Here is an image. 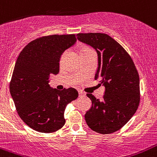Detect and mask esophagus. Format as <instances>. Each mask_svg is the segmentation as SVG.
Wrapping results in <instances>:
<instances>
[{"label":"esophagus","instance_id":"obj_1","mask_svg":"<svg viewBox=\"0 0 157 157\" xmlns=\"http://www.w3.org/2000/svg\"><path fill=\"white\" fill-rule=\"evenodd\" d=\"M78 93H79V96H85V92H83L81 90H78Z\"/></svg>","mask_w":157,"mask_h":157}]
</instances>
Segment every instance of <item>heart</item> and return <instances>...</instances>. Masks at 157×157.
Here are the masks:
<instances>
[{
	"instance_id": "heart-1",
	"label": "heart",
	"mask_w": 157,
	"mask_h": 157,
	"mask_svg": "<svg viewBox=\"0 0 157 157\" xmlns=\"http://www.w3.org/2000/svg\"><path fill=\"white\" fill-rule=\"evenodd\" d=\"M91 51H92L90 49V48L86 47V46H83V47H82L81 48H80V55L85 54V53H89V52H91Z\"/></svg>"
}]
</instances>
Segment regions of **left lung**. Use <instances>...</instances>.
Wrapping results in <instances>:
<instances>
[{
  "label": "left lung",
  "instance_id": "1",
  "mask_svg": "<svg viewBox=\"0 0 157 157\" xmlns=\"http://www.w3.org/2000/svg\"><path fill=\"white\" fill-rule=\"evenodd\" d=\"M80 42L91 46L98 54L94 79L105 86L101 100L86 94L92 106L85 114L89 128L101 134L116 132L135 114L140 101L139 77L130 55L107 34L78 33Z\"/></svg>",
  "mask_w": 157,
  "mask_h": 157
}]
</instances>
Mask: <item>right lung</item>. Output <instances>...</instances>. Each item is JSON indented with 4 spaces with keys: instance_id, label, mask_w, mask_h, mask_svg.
I'll return each mask as SVG.
<instances>
[{
    "instance_id": "right-lung-1",
    "label": "right lung",
    "mask_w": 157,
    "mask_h": 157,
    "mask_svg": "<svg viewBox=\"0 0 157 157\" xmlns=\"http://www.w3.org/2000/svg\"><path fill=\"white\" fill-rule=\"evenodd\" d=\"M76 41L74 34L41 37L26 45L16 60L10 94L20 118L36 131L62 128L65 107L78 97L74 88L60 91L49 85L50 77L59 73L62 54Z\"/></svg>"
}]
</instances>
